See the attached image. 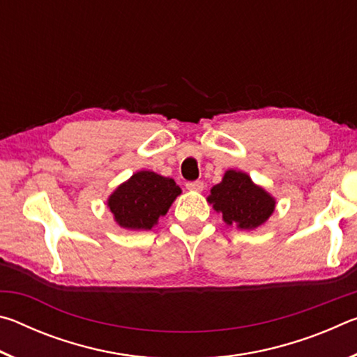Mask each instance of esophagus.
Returning <instances> with one entry per match:
<instances>
[{
	"mask_svg": "<svg viewBox=\"0 0 357 357\" xmlns=\"http://www.w3.org/2000/svg\"><path fill=\"white\" fill-rule=\"evenodd\" d=\"M185 187H187V190H192V192H202L204 189L202 181H192V183H187Z\"/></svg>",
	"mask_w": 357,
	"mask_h": 357,
	"instance_id": "1",
	"label": "esophagus"
}]
</instances>
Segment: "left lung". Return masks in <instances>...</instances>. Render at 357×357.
Instances as JSON below:
<instances>
[{"instance_id":"8db88e82","label":"left lung","mask_w":357,"mask_h":357,"mask_svg":"<svg viewBox=\"0 0 357 357\" xmlns=\"http://www.w3.org/2000/svg\"><path fill=\"white\" fill-rule=\"evenodd\" d=\"M215 213L222 214L223 222L238 229H255L273 215L275 198L255 184L249 174L238 170H227L219 184L208 197Z\"/></svg>"}]
</instances>
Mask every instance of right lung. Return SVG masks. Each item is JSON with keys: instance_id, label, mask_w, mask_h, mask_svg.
I'll return each mask as SVG.
<instances>
[{"instance_id": "right-lung-1", "label": "right lung", "mask_w": 357, "mask_h": 357, "mask_svg": "<svg viewBox=\"0 0 357 357\" xmlns=\"http://www.w3.org/2000/svg\"><path fill=\"white\" fill-rule=\"evenodd\" d=\"M181 192L172 178L142 170L110 193L107 206L121 228L146 231L168 213Z\"/></svg>"}]
</instances>
